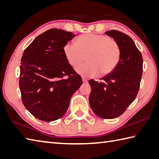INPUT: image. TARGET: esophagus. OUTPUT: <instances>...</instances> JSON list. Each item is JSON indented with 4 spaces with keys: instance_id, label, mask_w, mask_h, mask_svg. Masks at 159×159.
<instances>
[{
    "instance_id": "1",
    "label": "esophagus",
    "mask_w": 159,
    "mask_h": 159,
    "mask_svg": "<svg viewBox=\"0 0 159 159\" xmlns=\"http://www.w3.org/2000/svg\"><path fill=\"white\" fill-rule=\"evenodd\" d=\"M82 81H83V82H87L88 81H87V79H86L85 77H82Z\"/></svg>"
}]
</instances>
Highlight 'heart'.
<instances>
[{"label": "heart", "instance_id": "1", "mask_svg": "<svg viewBox=\"0 0 159 159\" xmlns=\"http://www.w3.org/2000/svg\"><path fill=\"white\" fill-rule=\"evenodd\" d=\"M63 51L68 64L75 68L86 58L88 62L77 69L80 74L86 77H95L100 72L103 75L111 73L121 59V48L117 41L94 33L79 36L75 44L66 43Z\"/></svg>", "mask_w": 159, "mask_h": 159}]
</instances>
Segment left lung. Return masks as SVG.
Segmentation results:
<instances>
[{"label": "left lung", "instance_id": "8db88e82", "mask_svg": "<svg viewBox=\"0 0 159 159\" xmlns=\"http://www.w3.org/2000/svg\"><path fill=\"white\" fill-rule=\"evenodd\" d=\"M105 34L117 41L121 59L111 73L95 82L90 80L89 104L95 115L113 119L122 114L135 100L143 75V57L134 41L125 33L110 30Z\"/></svg>", "mask_w": 159, "mask_h": 159}]
</instances>
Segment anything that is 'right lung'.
<instances>
[{"label":"right lung","mask_w":159,"mask_h":159,"mask_svg":"<svg viewBox=\"0 0 159 159\" xmlns=\"http://www.w3.org/2000/svg\"><path fill=\"white\" fill-rule=\"evenodd\" d=\"M75 36L50 29L36 37L23 54L19 79L22 102L41 120L61 118L72 95L82 85V77L68 64L63 51L64 45Z\"/></svg>","instance_id":"obj_1"}]
</instances>
